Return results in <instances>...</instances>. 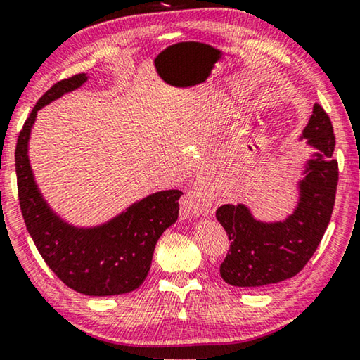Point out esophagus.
Wrapping results in <instances>:
<instances>
[{"label":"esophagus","mask_w":360,"mask_h":360,"mask_svg":"<svg viewBox=\"0 0 360 360\" xmlns=\"http://www.w3.org/2000/svg\"><path fill=\"white\" fill-rule=\"evenodd\" d=\"M182 214L186 217H198V216L211 214V203L202 187H195L187 193L184 202H182Z\"/></svg>","instance_id":"esophagus-1"}]
</instances>
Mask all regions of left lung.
<instances>
[{
	"instance_id": "8db88e82",
	"label": "left lung",
	"mask_w": 360,
	"mask_h": 360,
	"mask_svg": "<svg viewBox=\"0 0 360 360\" xmlns=\"http://www.w3.org/2000/svg\"><path fill=\"white\" fill-rule=\"evenodd\" d=\"M313 148L297 182V205L283 221H260L246 205H222L216 217L230 240L221 276L236 288H265L295 276L318 249L330 222L338 182L332 122L319 105L300 138Z\"/></svg>"
}]
</instances>
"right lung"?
<instances>
[{
	"mask_svg": "<svg viewBox=\"0 0 360 360\" xmlns=\"http://www.w3.org/2000/svg\"><path fill=\"white\" fill-rule=\"evenodd\" d=\"M87 81L85 72L63 79L36 103L17 141V187L28 233L58 279L84 295H120L144 283L158 238L178 221L182 192L172 188L150 193L109 221L89 227L71 224L53 211L34 179L30 136L38 111Z\"/></svg>",
	"mask_w": 360,
	"mask_h": 360,
	"instance_id": "1",
	"label": "right lung"
}]
</instances>
